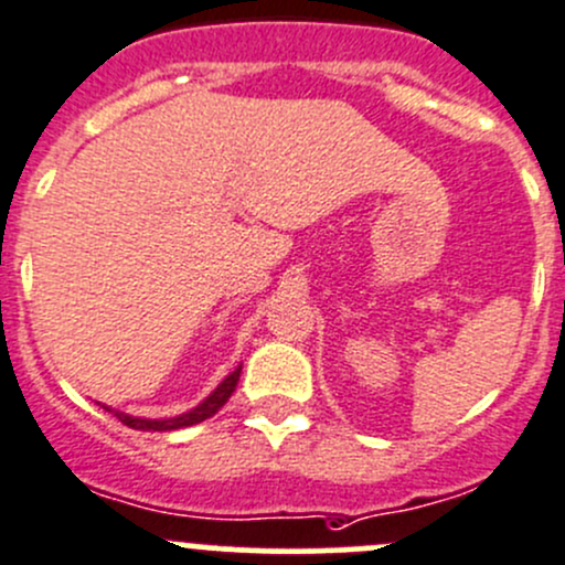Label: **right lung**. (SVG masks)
Listing matches in <instances>:
<instances>
[{
	"label": "right lung",
	"instance_id": "add662e5",
	"mask_svg": "<svg viewBox=\"0 0 565 565\" xmlns=\"http://www.w3.org/2000/svg\"><path fill=\"white\" fill-rule=\"evenodd\" d=\"M237 380H241V369H235V372H232L230 377L218 385V388L210 393V396L204 398L199 407H193L191 413L177 415V418L147 420V418H134V415H125V413H114V415H117L125 426H130V429H145V431H172V429H182V426L202 424V420H207L210 415H215L226 402H230L232 391L237 388Z\"/></svg>",
	"mask_w": 565,
	"mask_h": 565
}]
</instances>
